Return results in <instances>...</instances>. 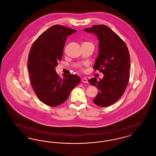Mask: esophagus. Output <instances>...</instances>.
Masks as SVG:
<instances>
[{
    "label": "esophagus",
    "mask_w": 156,
    "mask_h": 156,
    "mask_svg": "<svg viewBox=\"0 0 156 156\" xmlns=\"http://www.w3.org/2000/svg\"><path fill=\"white\" fill-rule=\"evenodd\" d=\"M81 81L82 82H83V83H88V82L87 78H85V77H83V78H82Z\"/></svg>",
    "instance_id": "34e87169"
}]
</instances>
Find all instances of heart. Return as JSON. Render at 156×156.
I'll return each mask as SVG.
<instances>
[{
	"label": "heart",
	"instance_id": "obj_1",
	"mask_svg": "<svg viewBox=\"0 0 156 156\" xmlns=\"http://www.w3.org/2000/svg\"><path fill=\"white\" fill-rule=\"evenodd\" d=\"M89 43V42H84V43ZM80 68H81V67H80Z\"/></svg>",
	"mask_w": 156,
	"mask_h": 156
}]
</instances>
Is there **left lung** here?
<instances>
[{"mask_svg": "<svg viewBox=\"0 0 156 156\" xmlns=\"http://www.w3.org/2000/svg\"><path fill=\"white\" fill-rule=\"evenodd\" d=\"M84 30L94 33L99 39V54L94 69L104 74L99 81L96 78L88 80L98 89L93 102L99 106L107 107L115 103L126 90L130 78L129 52L123 40L105 25H94Z\"/></svg>", "mask_w": 156, "mask_h": 156, "instance_id": "obj_1", "label": "left lung"}]
</instances>
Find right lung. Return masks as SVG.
Instances as JSON below:
<instances>
[{"label": "right lung", "mask_w": 156, "mask_h": 156, "mask_svg": "<svg viewBox=\"0 0 156 156\" xmlns=\"http://www.w3.org/2000/svg\"><path fill=\"white\" fill-rule=\"evenodd\" d=\"M76 31L54 25L38 37L31 47L27 65L30 82L39 99L48 106H57L66 102L80 81L76 75L61 77L55 71L62 58L67 37Z\"/></svg>", "instance_id": "1"}]
</instances>
